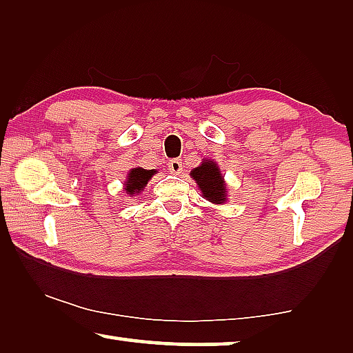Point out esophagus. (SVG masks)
Wrapping results in <instances>:
<instances>
[{
	"instance_id": "obj_1",
	"label": "esophagus",
	"mask_w": 353,
	"mask_h": 353,
	"mask_svg": "<svg viewBox=\"0 0 353 353\" xmlns=\"http://www.w3.org/2000/svg\"><path fill=\"white\" fill-rule=\"evenodd\" d=\"M169 170L173 175H181L183 173V161L181 159H172L169 163Z\"/></svg>"
}]
</instances>
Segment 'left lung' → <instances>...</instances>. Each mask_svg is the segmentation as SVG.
Returning <instances> with one entry per match:
<instances>
[{"label": "left lung", "instance_id": "1", "mask_svg": "<svg viewBox=\"0 0 353 353\" xmlns=\"http://www.w3.org/2000/svg\"><path fill=\"white\" fill-rule=\"evenodd\" d=\"M190 178L197 183L203 199L214 205H223L228 201V189L222 170L214 159L205 158L201 164L190 170Z\"/></svg>", "mask_w": 353, "mask_h": 353}]
</instances>
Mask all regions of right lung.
<instances>
[{"instance_id": "right-lung-1", "label": "right lung", "mask_w": 353, "mask_h": 353, "mask_svg": "<svg viewBox=\"0 0 353 353\" xmlns=\"http://www.w3.org/2000/svg\"><path fill=\"white\" fill-rule=\"evenodd\" d=\"M154 173H158L156 170H147L142 169V167H132V169L128 170V176L123 181V189L125 192L128 194V197H136L145 189L147 183L152 180V176Z\"/></svg>"}]
</instances>
